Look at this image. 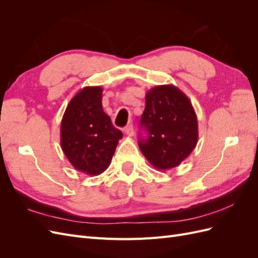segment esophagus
I'll list each match as a JSON object with an SVG mask.
<instances>
[{"label": "esophagus", "instance_id": "obj_1", "mask_svg": "<svg viewBox=\"0 0 258 258\" xmlns=\"http://www.w3.org/2000/svg\"><path fill=\"white\" fill-rule=\"evenodd\" d=\"M124 132H126V135L128 136V137H132L135 135V130H134V126H132L131 123H129V124H127L126 126V128H124Z\"/></svg>", "mask_w": 258, "mask_h": 258}]
</instances>
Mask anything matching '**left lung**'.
<instances>
[{
    "label": "left lung",
    "instance_id": "obj_1",
    "mask_svg": "<svg viewBox=\"0 0 258 258\" xmlns=\"http://www.w3.org/2000/svg\"><path fill=\"white\" fill-rule=\"evenodd\" d=\"M141 127L148 137L140 138L139 147L158 170L177 167L198 142V120L192 104L173 85H159L146 92Z\"/></svg>",
    "mask_w": 258,
    "mask_h": 258
}]
</instances>
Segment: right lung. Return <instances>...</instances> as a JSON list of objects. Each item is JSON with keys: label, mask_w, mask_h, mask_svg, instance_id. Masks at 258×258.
I'll return each instance as SVG.
<instances>
[{"label": "right lung", "mask_w": 258, "mask_h": 258, "mask_svg": "<svg viewBox=\"0 0 258 258\" xmlns=\"http://www.w3.org/2000/svg\"><path fill=\"white\" fill-rule=\"evenodd\" d=\"M100 86L84 87L71 99L62 117L61 148L70 163L88 175H99L112 161L122 132L102 107Z\"/></svg>", "instance_id": "obj_1"}]
</instances>
